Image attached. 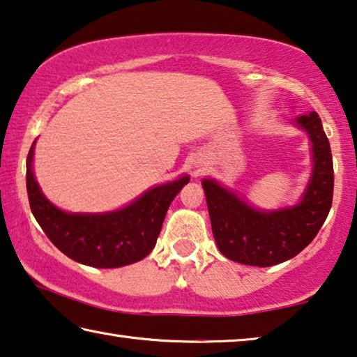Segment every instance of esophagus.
Segmentation results:
<instances>
[{"label":"esophagus","mask_w":357,"mask_h":357,"mask_svg":"<svg viewBox=\"0 0 357 357\" xmlns=\"http://www.w3.org/2000/svg\"><path fill=\"white\" fill-rule=\"evenodd\" d=\"M199 171H201V169H197V171H196V172H199Z\"/></svg>","instance_id":"1"}]
</instances>
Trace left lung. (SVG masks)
<instances>
[{
  "label": "left lung",
  "instance_id": "8db88e82",
  "mask_svg": "<svg viewBox=\"0 0 357 357\" xmlns=\"http://www.w3.org/2000/svg\"><path fill=\"white\" fill-rule=\"evenodd\" d=\"M311 140L312 174L298 204L259 211L212 178L202 180L217 248L227 259L250 266H273L300 254L316 238L332 207L333 162L319 114L297 118Z\"/></svg>",
  "mask_w": 357,
  "mask_h": 357
}]
</instances>
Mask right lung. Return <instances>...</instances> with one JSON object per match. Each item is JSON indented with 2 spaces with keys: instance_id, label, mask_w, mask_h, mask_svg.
I'll use <instances>...</instances> for the list:
<instances>
[{
  "instance_id": "right-lung-1",
  "label": "right lung",
  "mask_w": 357,
  "mask_h": 357,
  "mask_svg": "<svg viewBox=\"0 0 357 357\" xmlns=\"http://www.w3.org/2000/svg\"><path fill=\"white\" fill-rule=\"evenodd\" d=\"M35 142L26 156V193L43 231L71 260L96 268H119L150 254L169 206L190 178L182 177L145 191L129 206L107 213H68L46 199L33 175Z\"/></svg>"
}]
</instances>
